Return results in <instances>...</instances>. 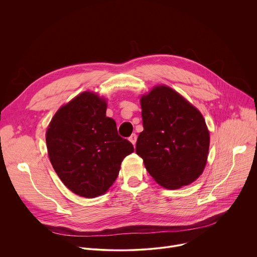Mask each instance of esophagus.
<instances>
[{
  "instance_id": "obj_1",
  "label": "esophagus",
  "mask_w": 257,
  "mask_h": 257,
  "mask_svg": "<svg viewBox=\"0 0 257 257\" xmlns=\"http://www.w3.org/2000/svg\"><path fill=\"white\" fill-rule=\"evenodd\" d=\"M129 140H130V142H131L133 145H135V144H136V140H137V135H136L135 133H133V134L129 137Z\"/></svg>"
}]
</instances>
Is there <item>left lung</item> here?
<instances>
[{
    "mask_svg": "<svg viewBox=\"0 0 257 257\" xmlns=\"http://www.w3.org/2000/svg\"><path fill=\"white\" fill-rule=\"evenodd\" d=\"M143 131L136 142L150 175L167 189L194 182L203 172L209 132L198 109L172 88L159 85L140 99Z\"/></svg>",
    "mask_w": 257,
    "mask_h": 257,
    "instance_id": "obj_1",
    "label": "left lung"
}]
</instances>
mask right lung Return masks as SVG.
Returning a JSON list of instances; mask_svg holds the SVG:
<instances>
[{
  "mask_svg": "<svg viewBox=\"0 0 257 257\" xmlns=\"http://www.w3.org/2000/svg\"><path fill=\"white\" fill-rule=\"evenodd\" d=\"M105 99L84 91L59 108L46 134L50 161L64 185L75 194H103L118 177L133 145L105 116Z\"/></svg>",
  "mask_w": 257,
  "mask_h": 257,
  "instance_id": "obj_1",
  "label": "right lung"
}]
</instances>
